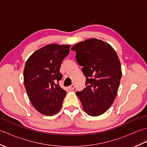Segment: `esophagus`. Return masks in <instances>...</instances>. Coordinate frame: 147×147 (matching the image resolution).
Here are the masks:
<instances>
[{
  "mask_svg": "<svg viewBox=\"0 0 147 147\" xmlns=\"http://www.w3.org/2000/svg\"><path fill=\"white\" fill-rule=\"evenodd\" d=\"M74 88H75V86H74V85H71V86L68 87V89L70 91H72V90H73L74 89Z\"/></svg>",
  "mask_w": 147,
  "mask_h": 147,
  "instance_id": "34e87169",
  "label": "esophagus"
}]
</instances>
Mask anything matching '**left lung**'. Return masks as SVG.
<instances>
[{"label": "left lung", "instance_id": "left-lung-1", "mask_svg": "<svg viewBox=\"0 0 147 147\" xmlns=\"http://www.w3.org/2000/svg\"><path fill=\"white\" fill-rule=\"evenodd\" d=\"M71 50L76 52V59L86 77V88L76 92L84 111L91 116L104 114L116 96L122 76L116 52L96 38L77 43Z\"/></svg>", "mask_w": 147, "mask_h": 147}]
</instances>
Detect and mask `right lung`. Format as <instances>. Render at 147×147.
<instances>
[{"instance_id":"add662e5","label":"right lung","mask_w":147,"mask_h":147,"mask_svg":"<svg viewBox=\"0 0 147 147\" xmlns=\"http://www.w3.org/2000/svg\"><path fill=\"white\" fill-rule=\"evenodd\" d=\"M69 45L50 44L35 52L24 69V84L28 96L37 111L46 115L60 110L66 92L59 85L63 59L69 54Z\"/></svg>"}]
</instances>
